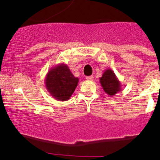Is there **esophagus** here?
<instances>
[{"instance_id": "esophagus-1", "label": "esophagus", "mask_w": 160, "mask_h": 160, "mask_svg": "<svg viewBox=\"0 0 160 160\" xmlns=\"http://www.w3.org/2000/svg\"><path fill=\"white\" fill-rule=\"evenodd\" d=\"M93 78H94V77L93 76H89V77H86V79L87 80H89V81H91V80H93Z\"/></svg>"}]
</instances>
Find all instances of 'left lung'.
Listing matches in <instances>:
<instances>
[{
  "mask_svg": "<svg viewBox=\"0 0 160 160\" xmlns=\"http://www.w3.org/2000/svg\"><path fill=\"white\" fill-rule=\"evenodd\" d=\"M100 83L106 94L111 97L122 90L120 81L117 78L114 72L111 69L104 71L102 76L100 78Z\"/></svg>",
  "mask_w": 160,
  "mask_h": 160,
  "instance_id": "8db88e82",
  "label": "left lung"
}]
</instances>
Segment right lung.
Segmentation results:
<instances>
[{
    "instance_id": "obj_1",
    "label": "right lung",
    "mask_w": 160,
    "mask_h": 160,
    "mask_svg": "<svg viewBox=\"0 0 160 160\" xmlns=\"http://www.w3.org/2000/svg\"><path fill=\"white\" fill-rule=\"evenodd\" d=\"M79 78L74 76L68 66L62 63L51 68L45 78L47 91L58 101H67L71 98L78 85Z\"/></svg>"
}]
</instances>
